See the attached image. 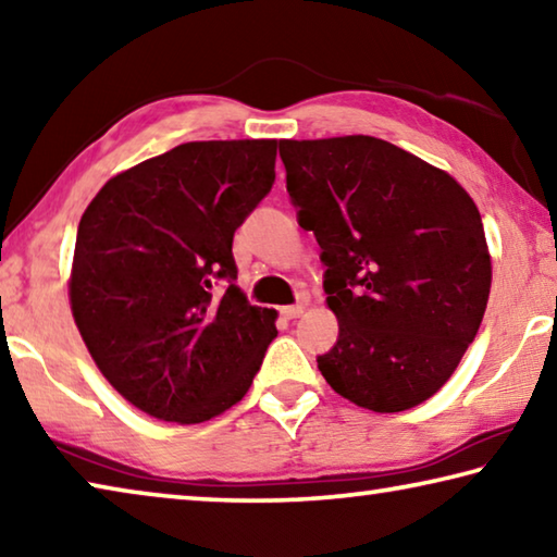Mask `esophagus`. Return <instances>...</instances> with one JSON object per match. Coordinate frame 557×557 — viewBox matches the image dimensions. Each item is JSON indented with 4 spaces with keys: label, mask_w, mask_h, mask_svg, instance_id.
<instances>
[{
    "label": "esophagus",
    "mask_w": 557,
    "mask_h": 557,
    "mask_svg": "<svg viewBox=\"0 0 557 557\" xmlns=\"http://www.w3.org/2000/svg\"><path fill=\"white\" fill-rule=\"evenodd\" d=\"M301 312H305V305H301V301H297V305H287V307L280 309V314L285 317V319H297Z\"/></svg>",
    "instance_id": "obj_1"
}]
</instances>
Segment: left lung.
Returning a JSON list of instances; mask_svg holds the SVG:
<instances>
[{"label": "left lung", "mask_w": 557, "mask_h": 557, "mask_svg": "<svg viewBox=\"0 0 557 557\" xmlns=\"http://www.w3.org/2000/svg\"><path fill=\"white\" fill-rule=\"evenodd\" d=\"M280 157L338 319L319 371L361 408H414L455 373L486 312L479 209L449 174L379 137L282 139Z\"/></svg>", "instance_id": "1"}]
</instances>
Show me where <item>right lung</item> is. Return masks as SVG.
I'll return each mask as SVG.
<instances>
[{
    "label": "right lung",
    "mask_w": 557,
    "mask_h": 557,
    "mask_svg": "<svg viewBox=\"0 0 557 557\" xmlns=\"http://www.w3.org/2000/svg\"><path fill=\"white\" fill-rule=\"evenodd\" d=\"M277 139L186 143L112 176L83 213L71 309L122 398L166 422L238 403L277 336L235 287L233 235L275 184Z\"/></svg>",
    "instance_id": "1"
}]
</instances>
